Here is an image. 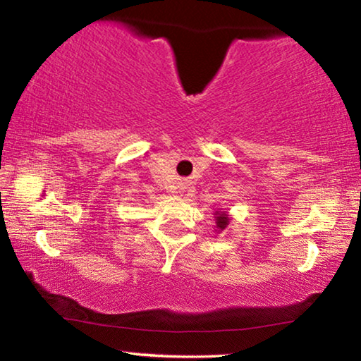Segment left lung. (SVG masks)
<instances>
[{
	"instance_id": "left-lung-1",
	"label": "left lung",
	"mask_w": 361,
	"mask_h": 361,
	"mask_svg": "<svg viewBox=\"0 0 361 361\" xmlns=\"http://www.w3.org/2000/svg\"><path fill=\"white\" fill-rule=\"evenodd\" d=\"M215 215H216V228H218V231H223V229H226V226L229 224V216H228V213H224V212H216Z\"/></svg>"
}]
</instances>
